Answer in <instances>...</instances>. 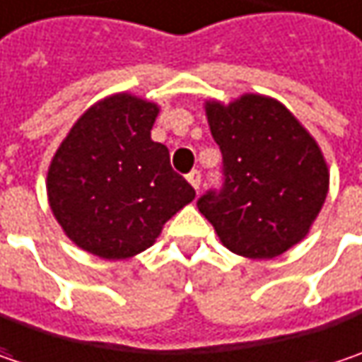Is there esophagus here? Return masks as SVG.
<instances>
[{
  "mask_svg": "<svg viewBox=\"0 0 362 362\" xmlns=\"http://www.w3.org/2000/svg\"><path fill=\"white\" fill-rule=\"evenodd\" d=\"M186 180L190 182V186H192L194 190H199V188H201V172H199V170H192V172L186 176Z\"/></svg>",
  "mask_w": 362,
  "mask_h": 362,
  "instance_id": "esophagus-1",
  "label": "esophagus"
}]
</instances>
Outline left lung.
I'll use <instances>...</instances> for the list:
<instances>
[{
  "label": "left lung",
  "mask_w": 362,
  "mask_h": 362,
  "mask_svg": "<svg viewBox=\"0 0 362 362\" xmlns=\"http://www.w3.org/2000/svg\"><path fill=\"white\" fill-rule=\"evenodd\" d=\"M204 110L223 156V186L202 194L199 211L233 254L281 256L308 235L326 201L322 149L272 98L244 94L227 106L209 100Z\"/></svg>",
  "instance_id": "obj_1"
}]
</instances>
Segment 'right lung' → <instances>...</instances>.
<instances>
[{"instance_id":"1","label":"right lung","mask_w":362,"mask_h":362,"mask_svg":"<svg viewBox=\"0 0 362 362\" xmlns=\"http://www.w3.org/2000/svg\"><path fill=\"white\" fill-rule=\"evenodd\" d=\"M160 108L131 94L96 102L77 118L47 174L54 219L81 250L122 260L147 250L163 223L194 199L151 141Z\"/></svg>"}]
</instances>
